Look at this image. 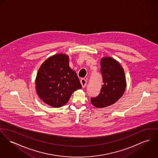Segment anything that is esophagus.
<instances>
[{"label":"esophagus","instance_id":"obj_1","mask_svg":"<svg viewBox=\"0 0 158 158\" xmlns=\"http://www.w3.org/2000/svg\"><path fill=\"white\" fill-rule=\"evenodd\" d=\"M81 83L82 84V86L83 88H85L86 85V83H87V81L85 79H82L81 80Z\"/></svg>","mask_w":158,"mask_h":158}]
</instances>
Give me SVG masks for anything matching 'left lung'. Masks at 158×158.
Returning a JSON list of instances; mask_svg holds the SVG:
<instances>
[{"mask_svg":"<svg viewBox=\"0 0 158 158\" xmlns=\"http://www.w3.org/2000/svg\"><path fill=\"white\" fill-rule=\"evenodd\" d=\"M100 66L103 85L99 94L91 98V103L98 108L108 106L117 102L123 95L126 86L124 70L117 61L105 57L100 61Z\"/></svg>","mask_w":158,"mask_h":158,"instance_id":"left-lung-1","label":"left lung"}]
</instances>
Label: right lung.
Instances as JSON below:
<instances>
[{
    "label": "right lung",
    "instance_id": "add662e5",
    "mask_svg": "<svg viewBox=\"0 0 158 158\" xmlns=\"http://www.w3.org/2000/svg\"><path fill=\"white\" fill-rule=\"evenodd\" d=\"M69 56L57 54L41 65L36 75V93L50 106L60 108L66 104L74 91L82 88L77 74L69 67Z\"/></svg>",
    "mask_w": 158,
    "mask_h": 158
}]
</instances>
